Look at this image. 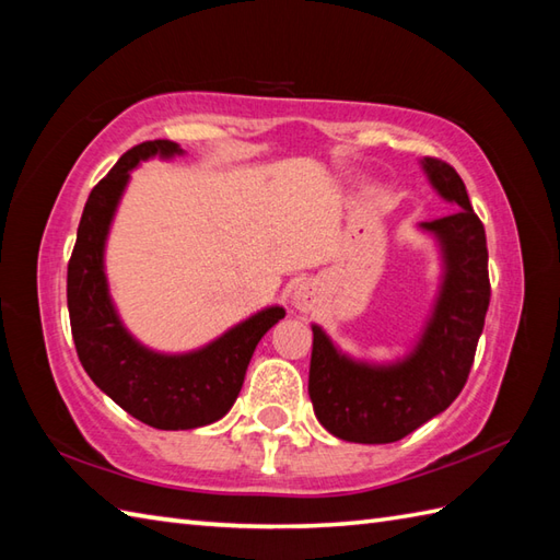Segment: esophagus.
Listing matches in <instances>:
<instances>
[{
    "label": "esophagus",
    "instance_id": "34e87169",
    "mask_svg": "<svg viewBox=\"0 0 560 560\" xmlns=\"http://www.w3.org/2000/svg\"><path fill=\"white\" fill-rule=\"evenodd\" d=\"M293 303H295V307H299V311H311L313 303H315V295H313L311 289L305 287V283H301V287L295 289V293H293Z\"/></svg>",
    "mask_w": 560,
    "mask_h": 560
}]
</instances>
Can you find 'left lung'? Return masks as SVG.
I'll return each instance as SVG.
<instances>
[{
    "label": "left lung",
    "instance_id": "8db88e82",
    "mask_svg": "<svg viewBox=\"0 0 560 560\" xmlns=\"http://www.w3.org/2000/svg\"><path fill=\"white\" fill-rule=\"evenodd\" d=\"M433 187L455 211L431 223L445 249V283L423 339L404 363L371 368L341 355L325 331L313 327L311 392L317 421L349 443H395L457 399L477 353L491 303L489 247L462 177L450 163L425 156Z\"/></svg>",
    "mask_w": 560,
    "mask_h": 560
}]
</instances>
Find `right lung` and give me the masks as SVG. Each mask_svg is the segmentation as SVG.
<instances>
[{
    "mask_svg": "<svg viewBox=\"0 0 560 560\" xmlns=\"http://www.w3.org/2000/svg\"><path fill=\"white\" fill-rule=\"evenodd\" d=\"M156 153L173 156L180 147L168 139L141 141L91 189L67 267V305L77 355L93 383L141 423L159 431H187L229 413L257 341L287 313L267 307L187 355L147 351L127 335L105 287L103 245L129 171Z\"/></svg>",
    "mask_w": 560,
    "mask_h": 560,
    "instance_id": "1",
    "label": "right lung"
}]
</instances>
